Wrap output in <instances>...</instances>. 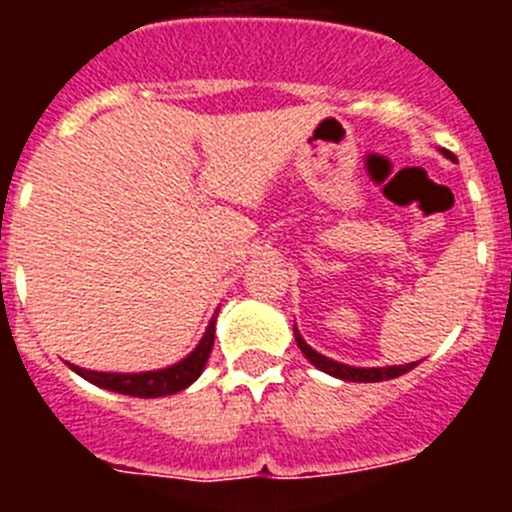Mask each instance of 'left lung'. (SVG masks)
<instances>
[{
  "instance_id": "obj_1",
  "label": "left lung",
  "mask_w": 512,
  "mask_h": 512,
  "mask_svg": "<svg viewBox=\"0 0 512 512\" xmlns=\"http://www.w3.org/2000/svg\"><path fill=\"white\" fill-rule=\"evenodd\" d=\"M295 341L300 346V351L305 354V359L310 361L312 366H318L320 372L330 374V377H338V379H346V382H384V379H395L402 377V374H408L413 366H418V361L413 364H402V366H379V369H359V366H346V364H338V361L328 359V356L318 354V351H312L310 346L305 343V338L297 333L295 328Z\"/></svg>"
}]
</instances>
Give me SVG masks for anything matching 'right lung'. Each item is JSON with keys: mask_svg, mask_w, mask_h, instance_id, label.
<instances>
[{"mask_svg": "<svg viewBox=\"0 0 512 512\" xmlns=\"http://www.w3.org/2000/svg\"><path fill=\"white\" fill-rule=\"evenodd\" d=\"M212 343H215V318L207 325L205 336H202L200 346L194 348L192 354L187 356L179 364L169 366V369H161V372H143V374H107V372H89V369H81V366L71 364L79 377L89 379L97 387L104 390L120 392V395L130 397H166L174 395V392H182L184 387L200 377L202 369H205L207 359H210Z\"/></svg>", "mask_w": 512, "mask_h": 512, "instance_id": "1", "label": "right lung"}]
</instances>
